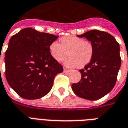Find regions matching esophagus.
Here are the masks:
<instances>
[{
  "mask_svg": "<svg viewBox=\"0 0 128 128\" xmlns=\"http://www.w3.org/2000/svg\"><path fill=\"white\" fill-rule=\"evenodd\" d=\"M64 72H70V70L66 69V68H64Z\"/></svg>",
  "mask_w": 128,
  "mask_h": 128,
  "instance_id": "esophagus-1",
  "label": "esophagus"
}]
</instances>
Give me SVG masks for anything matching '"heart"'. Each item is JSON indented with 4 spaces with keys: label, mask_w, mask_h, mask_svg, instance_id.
Instances as JSON below:
<instances>
[{
    "label": "heart",
    "mask_w": 128,
    "mask_h": 128,
    "mask_svg": "<svg viewBox=\"0 0 128 128\" xmlns=\"http://www.w3.org/2000/svg\"><path fill=\"white\" fill-rule=\"evenodd\" d=\"M60 44L54 41L49 45V53L55 60L62 62L68 56L65 64L68 67L82 68L88 64L93 55V46L90 42L75 36H66L60 38Z\"/></svg>",
    "instance_id": "b5f03b06"
}]
</instances>
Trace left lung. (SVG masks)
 I'll return each instance as SVG.
<instances>
[{
    "label": "left lung",
    "mask_w": 128,
    "mask_h": 128,
    "mask_svg": "<svg viewBox=\"0 0 128 128\" xmlns=\"http://www.w3.org/2000/svg\"><path fill=\"white\" fill-rule=\"evenodd\" d=\"M78 37L91 42L93 55L84 68L80 70L81 80L72 84V89L81 98L96 100L111 91L115 85L121 63L119 44L111 34L96 29Z\"/></svg>",
    "instance_id": "1"
}]
</instances>
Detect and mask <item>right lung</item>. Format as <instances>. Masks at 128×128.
<instances>
[{
    "label": "right lung",
    "mask_w": 128,
    "mask_h": 128,
    "mask_svg": "<svg viewBox=\"0 0 128 128\" xmlns=\"http://www.w3.org/2000/svg\"><path fill=\"white\" fill-rule=\"evenodd\" d=\"M58 37L25 28L10 40L5 52V77L17 94L40 99L50 91L63 66L50 56L49 45Z\"/></svg>",
    "instance_id": "right-lung-1"
}]
</instances>
